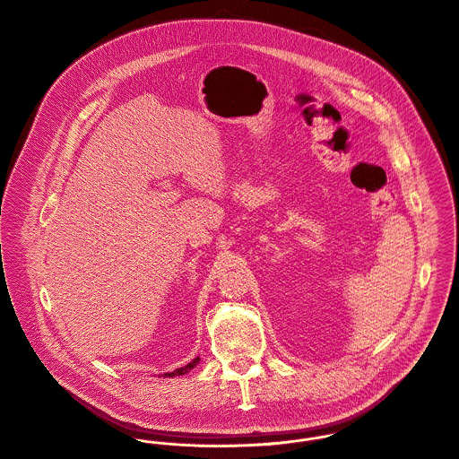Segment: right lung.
Here are the masks:
<instances>
[{
  "label": "right lung",
  "instance_id": "1",
  "mask_svg": "<svg viewBox=\"0 0 459 459\" xmlns=\"http://www.w3.org/2000/svg\"><path fill=\"white\" fill-rule=\"evenodd\" d=\"M199 363V358H195V359H192L188 365H185V367H179V368H176L174 372H167V374H163L165 377H174V376H183V374H186L188 370H192L195 365Z\"/></svg>",
  "mask_w": 459,
  "mask_h": 459
}]
</instances>
